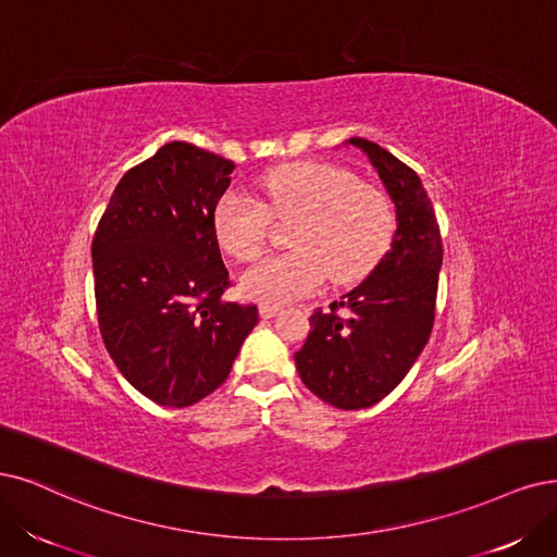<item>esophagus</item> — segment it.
<instances>
[{
	"label": "esophagus",
	"mask_w": 557,
	"mask_h": 557,
	"mask_svg": "<svg viewBox=\"0 0 557 557\" xmlns=\"http://www.w3.org/2000/svg\"><path fill=\"white\" fill-rule=\"evenodd\" d=\"M282 312V307L280 305H261L259 307V314H261V319H273V317H277Z\"/></svg>",
	"instance_id": "obj_1"
}]
</instances>
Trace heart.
<instances>
[{
  "mask_svg": "<svg viewBox=\"0 0 557 557\" xmlns=\"http://www.w3.org/2000/svg\"><path fill=\"white\" fill-rule=\"evenodd\" d=\"M263 203L250 193L226 190L213 213L222 250L238 261L261 255L271 218L296 222V252L268 257L240 277L247 298L284 305L317 292L325 273L351 282L372 265L393 238L395 213L387 195L337 164L302 160L282 164L259 181Z\"/></svg>",
  "mask_w": 557,
  "mask_h": 557,
  "instance_id": "obj_1",
  "label": "heart"
}]
</instances>
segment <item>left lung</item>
Masks as SVG:
<instances>
[{
	"label": "left lung",
	"instance_id": "obj_1",
	"mask_svg": "<svg viewBox=\"0 0 557 557\" xmlns=\"http://www.w3.org/2000/svg\"><path fill=\"white\" fill-rule=\"evenodd\" d=\"M346 144L372 162L395 203L397 232L356 289L310 317L312 331L294 358L302 383L319 399L358 410L393 393L426 346L443 243L420 176L374 141L351 137Z\"/></svg>",
	"mask_w": 557,
	"mask_h": 557
}]
</instances>
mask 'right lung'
<instances>
[{
  "label": "right lung",
  "instance_id": "right-lung-1",
  "mask_svg": "<svg viewBox=\"0 0 557 557\" xmlns=\"http://www.w3.org/2000/svg\"><path fill=\"white\" fill-rule=\"evenodd\" d=\"M234 162L170 141L128 170L91 243L102 342L144 397L185 408L232 372L257 305L224 300L230 286L213 226Z\"/></svg>",
  "mask_w": 557,
  "mask_h": 557
}]
</instances>
